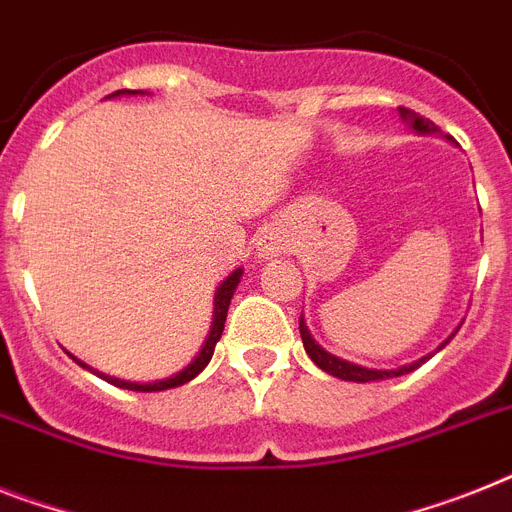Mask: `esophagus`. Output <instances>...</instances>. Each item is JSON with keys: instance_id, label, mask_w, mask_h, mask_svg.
Segmentation results:
<instances>
[{"instance_id": "esophagus-1", "label": "esophagus", "mask_w": 512, "mask_h": 512, "mask_svg": "<svg viewBox=\"0 0 512 512\" xmlns=\"http://www.w3.org/2000/svg\"><path fill=\"white\" fill-rule=\"evenodd\" d=\"M257 247H260V257H278L286 252V242H283V236L273 229L265 231V234L260 236Z\"/></svg>"}]
</instances>
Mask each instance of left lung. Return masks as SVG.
<instances>
[{
  "mask_svg": "<svg viewBox=\"0 0 512 512\" xmlns=\"http://www.w3.org/2000/svg\"><path fill=\"white\" fill-rule=\"evenodd\" d=\"M401 117L406 119V122H409L411 127L419 132V135H440V127H437L435 122H429V119L419 117L416 111L401 109ZM299 333H302L304 351H307L309 359H312V362H315L322 372H328V375L338 377V380H349V382H372V380H388V377L409 375V372H414L416 367H422L429 356H432V354L422 356V359H416V362H411V364H403V367H398V369H367V367H359V364H351V362H346V359H338V356L328 354V351L322 349L320 343L315 341V338L309 336V330H307V325H304L302 317H299ZM445 343H442V346H445Z\"/></svg>",
  "mask_w": 512,
  "mask_h": 512,
  "instance_id": "obj_1",
  "label": "left lung"
}]
</instances>
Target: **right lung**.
I'll use <instances>...</instances> for the list:
<instances>
[{
  "instance_id": "right-lung-1",
  "label": "right lung",
  "mask_w": 512,
  "mask_h": 512,
  "mask_svg": "<svg viewBox=\"0 0 512 512\" xmlns=\"http://www.w3.org/2000/svg\"><path fill=\"white\" fill-rule=\"evenodd\" d=\"M137 90H117V93H111L109 98L114 96H135ZM239 278H242V268H236L234 273H231L226 281L218 286L216 291V309H213V328H210L208 338H205L203 343V349H200V354L192 359V364H187V367L182 369V372H176V375L166 377V380H158V382H127V380H119V377H109V375H103V372H96V369H90L88 364H83L80 359H75L80 367L90 369V372H96L101 380L111 382V385H117V388H124V390H137V393H158V390H169V388H176V385H184V382H190L195 380L200 372H203L205 367H208L210 362V356H213V351H216V343L218 338H221L223 333V322H226V312H229V304H231V296H234L236 286H239Z\"/></svg>"
}]
</instances>
